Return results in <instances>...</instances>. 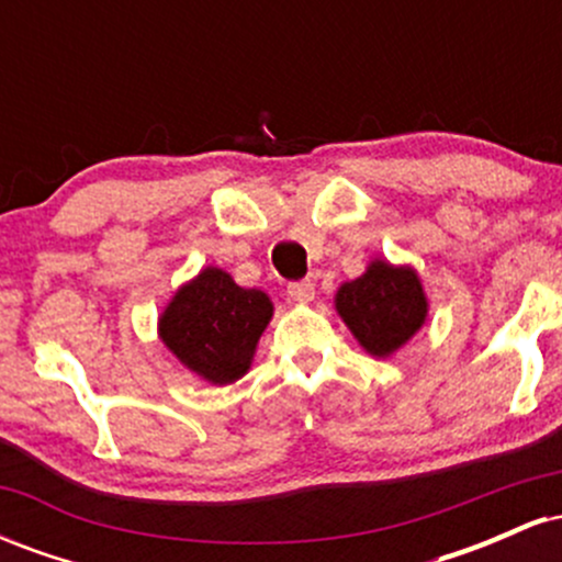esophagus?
Wrapping results in <instances>:
<instances>
[{
	"mask_svg": "<svg viewBox=\"0 0 562 562\" xmlns=\"http://www.w3.org/2000/svg\"><path fill=\"white\" fill-rule=\"evenodd\" d=\"M288 295H290V299H293L295 303H312L314 295H317V290H314V282H312V280L290 282V285H288Z\"/></svg>",
	"mask_w": 562,
	"mask_h": 562,
	"instance_id": "34e87169",
	"label": "esophagus"
}]
</instances>
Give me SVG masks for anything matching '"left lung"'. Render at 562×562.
Wrapping results in <instances>:
<instances>
[{"label": "left lung", "mask_w": 562, "mask_h": 562, "mask_svg": "<svg viewBox=\"0 0 562 562\" xmlns=\"http://www.w3.org/2000/svg\"><path fill=\"white\" fill-rule=\"evenodd\" d=\"M428 295L409 263L372 259L364 274L335 293V312L370 357L389 359L409 344L428 319Z\"/></svg>", "instance_id": "1"}]
</instances>
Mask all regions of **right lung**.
I'll return each instance as SVG.
<instances>
[{"instance_id": "right-lung-1", "label": "right lung", "mask_w": 562, "mask_h": 562, "mask_svg": "<svg viewBox=\"0 0 562 562\" xmlns=\"http://www.w3.org/2000/svg\"><path fill=\"white\" fill-rule=\"evenodd\" d=\"M272 314L263 290L240 288L224 269L203 267L166 303L158 338L192 375L229 385L250 370Z\"/></svg>"}]
</instances>
